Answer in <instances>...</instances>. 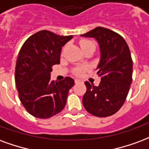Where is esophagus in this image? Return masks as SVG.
I'll return each mask as SVG.
<instances>
[{
	"mask_svg": "<svg viewBox=\"0 0 149 149\" xmlns=\"http://www.w3.org/2000/svg\"><path fill=\"white\" fill-rule=\"evenodd\" d=\"M81 82V81H80L79 79H75V80H74V82H75L76 84H77V83H79V82Z\"/></svg>",
	"mask_w": 149,
	"mask_h": 149,
	"instance_id": "1",
	"label": "esophagus"
}]
</instances>
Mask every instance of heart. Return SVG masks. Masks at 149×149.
Masks as SVG:
<instances>
[{"mask_svg": "<svg viewBox=\"0 0 149 149\" xmlns=\"http://www.w3.org/2000/svg\"><path fill=\"white\" fill-rule=\"evenodd\" d=\"M89 45H94V43L92 41H91V40H83L80 42V47H81V48L89 46ZM86 70V67H78L74 70V74L77 76H81L84 74Z\"/></svg>", "mask_w": 149, "mask_h": 149, "instance_id": "heart-1", "label": "heart"}]
</instances>
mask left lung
Instances as JSON below:
<instances>
[{"mask_svg": "<svg viewBox=\"0 0 149 149\" xmlns=\"http://www.w3.org/2000/svg\"><path fill=\"white\" fill-rule=\"evenodd\" d=\"M81 36L94 38L101 53L97 67L101 82L97 86L85 82L86 91L82 104L94 116L109 117L123 106L130 91L132 75L130 48L121 36L102 27H97Z\"/></svg>", "mask_w": 149, "mask_h": 149, "instance_id": "8db88e82", "label": "left lung"}]
</instances>
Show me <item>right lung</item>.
Listing matches in <instances>:
<instances>
[{
    "label": "right lung",
    "mask_w": 149,
    "mask_h": 149,
    "mask_svg": "<svg viewBox=\"0 0 149 149\" xmlns=\"http://www.w3.org/2000/svg\"><path fill=\"white\" fill-rule=\"evenodd\" d=\"M73 36H62L42 30L26 40L16 64L15 82L19 97L27 111L46 119L61 112L66 106L73 79L51 81L52 67L60 63L62 47Z\"/></svg>",
    "instance_id": "right-lung-1"
}]
</instances>
